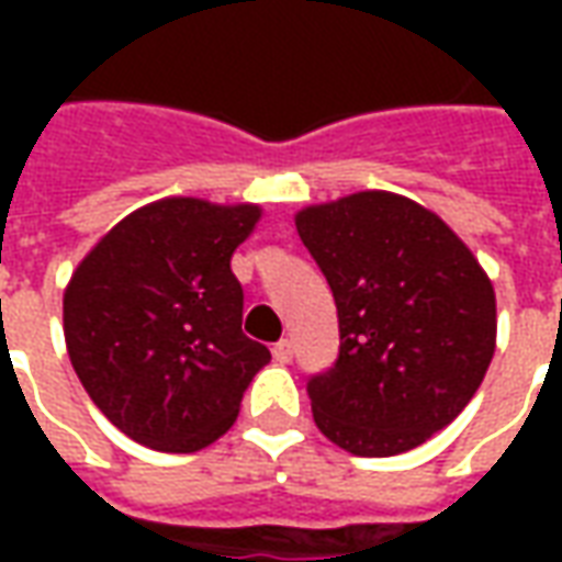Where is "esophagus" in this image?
<instances>
[{
	"instance_id": "esophagus-1",
	"label": "esophagus",
	"mask_w": 562,
	"mask_h": 562,
	"mask_svg": "<svg viewBox=\"0 0 562 562\" xmlns=\"http://www.w3.org/2000/svg\"><path fill=\"white\" fill-rule=\"evenodd\" d=\"M294 358V342L292 340H280L273 346V361H280V364H289Z\"/></svg>"
}]
</instances>
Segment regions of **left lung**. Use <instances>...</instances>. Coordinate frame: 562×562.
I'll use <instances>...</instances> for the list:
<instances>
[{"instance_id":"obj_1","label":"left lung","mask_w":562,"mask_h":562,"mask_svg":"<svg viewBox=\"0 0 562 562\" xmlns=\"http://www.w3.org/2000/svg\"><path fill=\"white\" fill-rule=\"evenodd\" d=\"M325 273L340 358L306 382L334 446L391 458L463 413L496 349V294L479 258L434 210L385 189L294 213Z\"/></svg>"}]
</instances>
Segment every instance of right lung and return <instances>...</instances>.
<instances>
[{"label": "right lung", "instance_id": "1", "mask_svg": "<svg viewBox=\"0 0 562 562\" xmlns=\"http://www.w3.org/2000/svg\"><path fill=\"white\" fill-rule=\"evenodd\" d=\"M258 204L159 198L92 246L63 294L71 367L108 422L156 451L192 454L237 422L270 361L249 340L232 256Z\"/></svg>", "mask_w": 562, "mask_h": 562}]
</instances>
